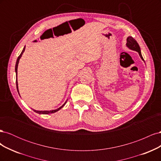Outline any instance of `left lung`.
Wrapping results in <instances>:
<instances>
[{"mask_svg": "<svg viewBox=\"0 0 161 161\" xmlns=\"http://www.w3.org/2000/svg\"><path fill=\"white\" fill-rule=\"evenodd\" d=\"M126 46H127L129 49L131 50H134V51H136L138 52L139 55L141 58V59H142L144 62V58L142 56V53H141V50H140V47L138 45V43H137V42H136L134 39L131 37V36H129L127 38V43H126Z\"/></svg>", "mask_w": 161, "mask_h": 161, "instance_id": "1", "label": "left lung"}]
</instances>
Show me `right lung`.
I'll list each match as a JSON object with an SVG mask.
<instances>
[{
  "label": "right lung",
  "mask_w": 161,
  "mask_h": 161,
  "mask_svg": "<svg viewBox=\"0 0 161 161\" xmlns=\"http://www.w3.org/2000/svg\"><path fill=\"white\" fill-rule=\"evenodd\" d=\"M25 46L23 47V50H22L21 54L19 56V57L17 58V62H16V64H15V72H16V85H17V91L19 92V89H18V82H17V68H18V64H19V60H20V58H21L22 56V54L23 53L24 51H25ZM67 102V100L66 101L65 103L63 104L61 107H60L59 108H58L56 109H54V110H50V111H37V110H35V109H33L34 111L36 112V113L39 114H53V113H55V112L59 111L60 109H62L63 107H64L65 105V104Z\"/></svg>",
  "instance_id": "1"
}]
</instances>
